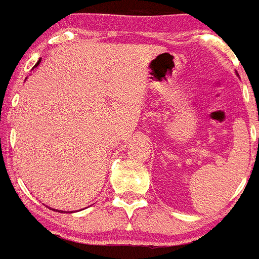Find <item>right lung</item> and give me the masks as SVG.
<instances>
[{
    "label": "right lung",
    "mask_w": 259,
    "mask_h": 259,
    "mask_svg": "<svg viewBox=\"0 0 259 259\" xmlns=\"http://www.w3.org/2000/svg\"><path fill=\"white\" fill-rule=\"evenodd\" d=\"M39 62H40V60H39V61L37 62V64H35V66H38V65H39ZM35 66H34V67H35ZM59 212H60V211H59Z\"/></svg>",
    "instance_id": "add662e5"
}]
</instances>
